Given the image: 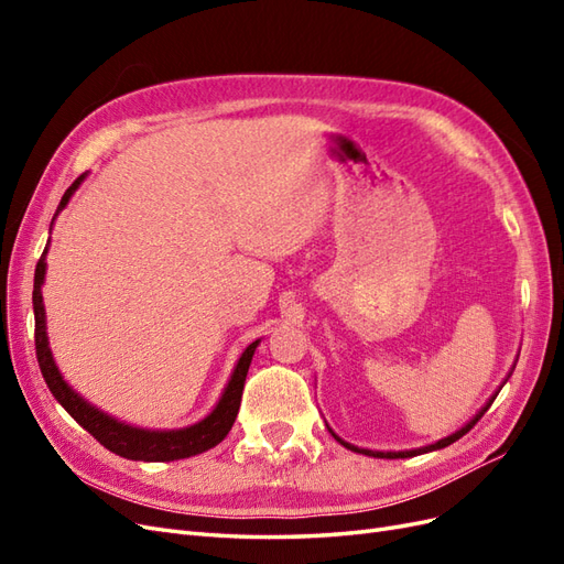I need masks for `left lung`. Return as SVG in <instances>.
Masks as SVG:
<instances>
[{"instance_id":"8db88e82","label":"left lung","mask_w":564,"mask_h":564,"mask_svg":"<svg viewBox=\"0 0 564 564\" xmlns=\"http://www.w3.org/2000/svg\"><path fill=\"white\" fill-rule=\"evenodd\" d=\"M491 402H494V398L487 402V406H482V412L480 414H477L468 425H464V429H460V431H456L454 435H449V437H445V440H440V442H435V445H429V447H421V449H412V452H371V449H360V447H355V445H348V442H344V440H340V437H336L334 433V437L340 442V445H344V447H348V449H352V452H357V454H367V456H377V458H409V456H416V454H425V452H433V449H442V447H449L452 445V442H456L458 437H464L470 429H473V425L477 423V421H480L482 419V414L487 412V409L491 406Z\"/></svg>"}]
</instances>
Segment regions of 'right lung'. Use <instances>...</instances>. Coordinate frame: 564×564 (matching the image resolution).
<instances>
[{"mask_svg":"<svg viewBox=\"0 0 564 564\" xmlns=\"http://www.w3.org/2000/svg\"><path fill=\"white\" fill-rule=\"evenodd\" d=\"M82 178L84 176H79L70 187H67L61 204H58V212L65 207L67 199L73 197ZM51 226H54V220H51ZM46 249L42 253V259L37 261L35 289H32V305H35V350H37V362L42 369V377H44L48 390L54 392V398L65 406V412L70 414L84 431H89L106 449L124 456V458H133V460H174V458H187V456H195V454H202V452L216 447L218 442L230 433L232 423L237 419V412H240L245 379H247L251 357H253L256 346H259V340H253V344L242 352L240 362H237V367L232 371V379L224 392V398H220V402L216 404V409L207 419L191 425V429H183V431H158L155 433V431L131 429V425L119 423V421L106 416L104 412H98V409H94L91 404L84 402L77 392L70 390V386L61 379V373L54 365V357H51V350H48L46 324H44L42 282H44V272H46V263H44Z\"/></svg>","mask_w":564,"mask_h":564,"instance_id":"obj_1","label":"right lung"}]
</instances>
